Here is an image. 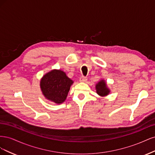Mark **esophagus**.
Returning a JSON list of instances; mask_svg holds the SVG:
<instances>
[{"label":"esophagus","instance_id":"obj_1","mask_svg":"<svg viewBox=\"0 0 155 155\" xmlns=\"http://www.w3.org/2000/svg\"><path fill=\"white\" fill-rule=\"evenodd\" d=\"M87 77H85V76H81L80 79H79V81H80L81 82H86V81H87Z\"/></svg>","mask_w":155,"mask_h":155}]
</instances>
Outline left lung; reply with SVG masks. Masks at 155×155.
<instances>
[{"instance_id": "8db88e82", "label": "left lung", "mask_w": 155, "mask_h": 155, "mask_svg": "<svg viewBox=\"0 0 155 155\" xmlns=\"http://www.w3.org/2000/svg\"><path fill=\"white\" fill-rule=\"evenodd\" d=\"M97 93L100 96H105L109 94L110 91L106 86V83L104 80H101L96 85Z\"/></svg>"}]
</instances>
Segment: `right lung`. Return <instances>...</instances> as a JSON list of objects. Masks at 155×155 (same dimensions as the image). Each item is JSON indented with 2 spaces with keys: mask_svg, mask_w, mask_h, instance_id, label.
I'll use <instances>...</instances> for the list:
<instances>
[{
  "mask_svg": "<svg viewBox=\"0 0 155 155\" xmlns=\"http://www.w3.org/2000/svg\"><path fill=\"white\" fill-rule=\"evenodd\" d=\"M72 80L60 70H54L45 74L41 81L43 95L55 104H61L66 100Z\"/></svg>",
  "mask_w": 155,
  "mask_h": 155,
  "instance_id": "add662e5",
  "label": "right lung"
}]
</instances>
